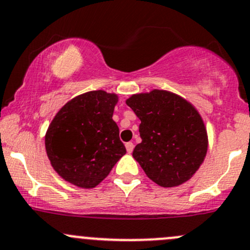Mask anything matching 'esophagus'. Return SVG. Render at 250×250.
Returning a JSON list of instances; mask_svg holds the SVG:
<instances>
[{
    "label": "esophagus",
    "instance_id": "esophagus-1",
    "mask_svg": "<svg viewBox=\"0 0 250 250\" xmlns=\"http://www.w3.org/2000/svg\"><path fill=\"white\" fill-rule=\"evenodd\" d=\"M125 148H127L128 153H132L134 149V144L133 143H127L125 144Z\"/></svg>",
    "mask_w": 250,
    "mask_h": 250
}]
</instances>
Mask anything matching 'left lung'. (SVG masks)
<instances>
[{
    "instance_id": "left-lung-1",
    "label": "left lung",
    "mask_w": 250,
    "mask_h": 250,
    "mask_svg": "<svg viewBox=\"0 0 250 250\" xmlns=\"http://www.w3.org/2000/svg\"><path fill=\"white\" fill-rule=\"evenodd\" d=\"M125 103L140 118L141 143L133 157L160 187L187 182L207 153V132L198 110L171 92L134 94Z\"/></svg>"
}]
</instances>
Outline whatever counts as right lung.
I'll list each match as a JSON object with an SVG mask.
<instances>
[{
  "label": "right lung",
  "instance_id": "obj_1",
  "mask_svg": "<svg viewBox=\"0 0 250 250\" xmlns=\"http://www.w3.org/2000/svg\"><path fill=\"white\" fill-rule=\"evenodd\" d=\"M117 96L91 91L68 102L50 123L45 149L55 171L80 188H94L125 154L112 120Z\"/></svg>",
  "mask_w": 250,
  "mask_h": 250
}]
</instances>
